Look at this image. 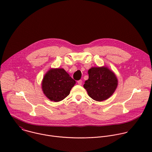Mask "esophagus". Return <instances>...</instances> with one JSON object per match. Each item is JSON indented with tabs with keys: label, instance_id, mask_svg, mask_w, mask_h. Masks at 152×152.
<instances>
[{
	"label": "esophagus",
	"instance_id": "1",
	"mask_svg": "<svg viewBox=\"0 0 152 152\" xmlns=\"http://www.w3.org/2000/svg\"><path fill=\"white\" fill-rule=\"evenodd\" d=\"M77 83L79 85H81L82 83V80H79L77 81Z\"/></svg>",
	"mask_w": 152,
	"mask_h": 152
}]
</instances>
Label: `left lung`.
Segmentation results:
<instances>
[{"mask_svg":"<svg viewBox=\"0 0 152 152\" xmlns=\"http://www.w3.org/2000/svg\"><path fill=\"white\" fill-rule=\"evenodd\" d=\"M88 73L89 77L83 87L91 98L102 102L113 94L117 88L118 79L112 70L106 66L93 67Z\"/></svg>","mask_w":152,"mask_h":152,"instance_id":"left-lung-1","label":"left lung"}]
</instances>
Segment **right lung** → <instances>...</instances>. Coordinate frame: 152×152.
Segmentation results:
<instances>
[{
    "instance_id": "add662e5",
    "label": "right lung",
    "mask_w": 152,
    "mask_h": 152,
    "mask_svg": "<svg viewBox=\"0 0 152 152\" xmlns=\"http://www.w3.org/2000/svg\"><path fill=\"white\" fill-rule=\"evenodd\" d=\"M75 83L64 69H50L43 77L41 88L49 100L58 102L69 95Z\"/></svg>"
}]
</instances>
